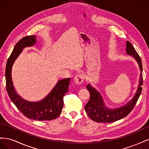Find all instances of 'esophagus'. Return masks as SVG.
<instances>
[{"label":"esophagus","instance_id":"esophagus-1","mask_svg":"<svg viewBox=\"0 0 149 149\" xmlns=\"http://www.w3.org/2000/svg\"><path fill=\"white\" fill-rule=\"evenodd\" d=\"M84 79V76L83 74H79L76 76L74 78V81L75 84L79 85L81 84Z\"/></svg>","mask_w":149,"mask_h":149}]
</instances>
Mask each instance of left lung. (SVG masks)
Returning a JSON list of instances; mask_svg holds the SVG:
<instances>
[{"instance_id": "obj_1", "label": "left lung", "mask_w": 149, "mask_h": 149, "mask_svg": "<svg viewBox=\"0 0 149 149\" xmlns=\"http://www.w3.org/2000/svg\"><path fill=\"white\" fill-rule=\"evenodd\" d=\"M126 52L127 55L132 56L136 59L141 72L140 74L139 84L138 86L137 91L132 100L124 106L114 108V109H110L105 106L100 92L88 84L86 88L90 93V99L86 104L84 109L89 118L97 123H112V122L125 118L132 111L141 95L142 90V85L143 84L141 58L138 55L132 45L129 41L126 43Z\"/></svg>"}]
</instances>
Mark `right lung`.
I'll use <instances>...</instances> for the list:
<instances>
[{
  "instance_id": "1",
  "label": "right lung",
  "mask_w": 149,
  "mask_h": 149,
  "mask_svg": "<svg viewBox=\"0 0 149 149\" xmlns=\"http://www.w3.org/2000/svg\"><path fill=\"white\" fill-rule=\"evenodd\" d=\"M36 43V36L22 38L13 48L6 68V89L11 101L22 114L29 119L37 120H49L60 116L63 106V97L68 91L70 78L58 81L52 91L43 100L38 102H29L17 94L13 85L12 67L23 48L31 47Z\"/></svg>"
}]
</instances>
